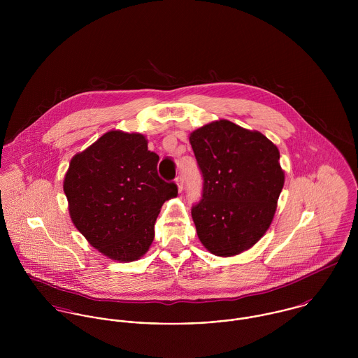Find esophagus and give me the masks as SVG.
Segmentation results:
<instances>
[{
  "label": "esophagus",
  "mask_w": 358,
  "mask_h": 358,
  "mask_svg": "<svg viewBox=\"0 0 358 358\" xmlns=\"http://www.w3.org/2000/svg\"><path fill=\"white\" fill-rule=\"evenodd\" d=\"M175 182H176V186H178V190H179V192H182V190H183V178H182V176H178V178H176V180H175Z\"/></svg>",
  "instance_id": "1"
}]
</instances>
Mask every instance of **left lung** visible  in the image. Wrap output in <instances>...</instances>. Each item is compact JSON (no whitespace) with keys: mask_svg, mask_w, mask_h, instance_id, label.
Here are the masks:
<instances>
[{"mask_svg":"<svg viewBox=\"0 0 358 358\" xmlns=\"http://www.w3.org/2000/svg\"><path fill=\"white\" fill-rule=\"evenodd\" d=\"M203 200L192 208L197 236L216 256L250 250L270 227L285 175L277 146L259 131L219 120L193 131Z\"/></svg>","mask_w":358,"mask_h":358,"instance_id":"8db88e82","label":"left lung"}]
</instances>
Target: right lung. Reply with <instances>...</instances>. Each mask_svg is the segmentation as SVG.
<instances>
[{
    "label": "right lung",
    "mask_w": 358,
    "mask_h": 358,
    "mask_svg": "<svg viewBox=\"0 0 358 358\" xmlns=\"http://www.w3.org/2000/svg\"><path fill=\"white\" fill-rule=\"evenodd\" d=\"M158 159L145 135L113 129L70 161L63 190L71 222L111 260L145 255L161 206L178 196L175 183L159 179Z\"/></svg>",
    "instance_id": "right-lung-1"
}]
</instances>
